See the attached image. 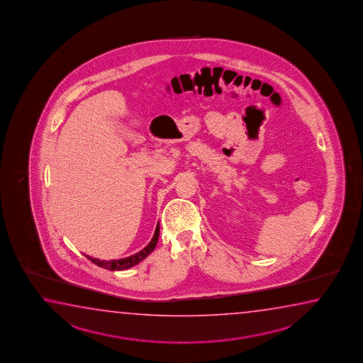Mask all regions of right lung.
Returning a JSON list of instances; mask_svg holds the SVG:
<instances>
[{
  "label": "right lung",
  "mask_w": 363,
  "mask_h": 363,
  "mask_svg": "<svg viewBox=\"0 0 363 363\" xmlns=\"http://www.w3.org/2000/svg\"><path fill=\"white\" fill-rule=\"evenodd\" d=\"M158 236H160V223H157L156 231H155V235L152 238L151 242L145 246L143 250L134 254L132 257H124V259H119V260H109V262L94 259V257H89V255H85V257H88L90 262H94L95 265L101 267V268L108 269V270H125V269L132 268L134 265H137L138 262H142L143 259L148 257L152 251L155 250L157 241H158Z\"/></svg>",
  "instance_id": "1"
}]
</instances>
